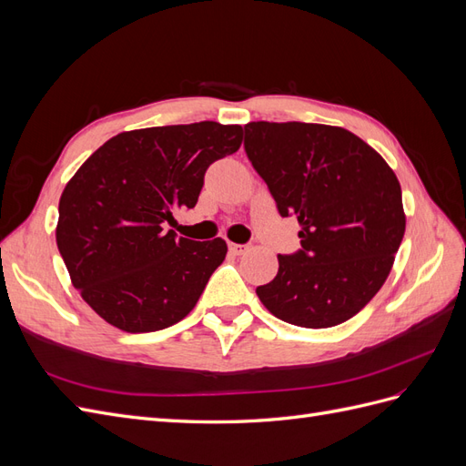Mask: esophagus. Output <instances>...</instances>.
Wrapping results in <instances>:
<instances>
[{
	"instance_id": "esophagus-1",
	"label": "esophagus",
	"mask_w": 466,
	"mask_h": 466,
	"mask_svg": "<svg viewBox=\"0 0 466 466\" xmlns=\"http://www.w3.org/2000/svg\"><path fill=\"white\" fill-rule=\"evenodd\" d=\"M250 247L248 245H237V243H229V250L233 252V255H245V252L248 250Z\"/></svg>"
}]
</instances>
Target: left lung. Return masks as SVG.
Here are the masks:
<instances>
[{"label": "left lung", "mask_w": 466, "mask_h": 466, "mask_svg": "<svg viewBox=\"0 0 466 466\" xmlns=\"http://www.w3.org/2000/svg\"><path fill=\"white\" fill-rule=\"evenodd\" d=\"M245 151L279 214L301 228V250L278 255L276 278L257 288L262 305L303 329L358 315L383 288L404 237L397 175L340 126L248 122Z\"/></svg>", "instance_id": "8db88e82"}]
</instances>
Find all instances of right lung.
<instances>
[{
	"label": "right lung",
	"instance_id": "obj_1",
	"mask_svg": "<svg viewBox=\"0 0 466 466\" xmlns=\"http://www.w3.org/2000/svg\"><path fill=\"white\" fill-rule=\"evenodd\" d=\"M241 142V126L209 120L122 132L69 178L56 243L98 317L124 332H155L192 311L228 243L163 228L196 206L206 168Z\"/></svg>",
	"mask_w": 466,
	"mask_h": 466
}]
</instances>
